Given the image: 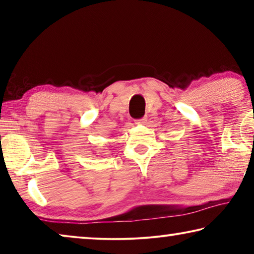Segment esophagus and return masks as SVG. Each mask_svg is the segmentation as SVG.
I'll return each instance as SVG.
<instances>
[{
  "label": "esophagus",
  "mask_w": 254,
  "mask_h": 254,
  "mask_svg": "<svg viewBox=\"0 0 254 254\" xmlns=\"http://www.w3.org/2000/svg\"><path fill=\"white\" fill-rule=\"evenodd\" d=\"M147 121H148V118H142V119H140V120H136L135 121V124H145L147 123Z\"/></svg>",
  "instance_id": "esophagus-1"
}]
</instances>
